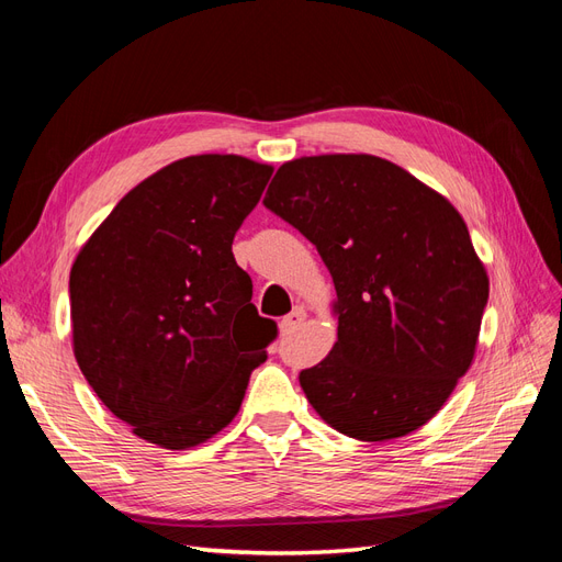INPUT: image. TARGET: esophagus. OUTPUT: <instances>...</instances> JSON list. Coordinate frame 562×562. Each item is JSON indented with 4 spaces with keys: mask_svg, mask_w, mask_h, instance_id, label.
<instances>
[{
    "mask_svg": "<svg viewBox=\"0 0 562 562\" xmlns=\"http://www.w3.org/2000/svg\"><path fill=\"white\" fill-rule=\"evenodd\" d=\"M304 318H307V312H304L302 307H295L291 314L283 316V321H281V330H283V333H293L295 328H300V326H302Z\"/></svg>",
    "mask_w": 562,
    "mask_h": 562,
    "instance_id": "1",
    "label": "esophagus"
}]
</instances>
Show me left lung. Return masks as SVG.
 Masks as SVG:
<instances>
[{
    "mask_svg": "<svg viewBox=\"0 0 562 562\" xmlns=\"http://www.w3.org/2000/svg\"><path fill=\"white\" fill-rule=\"evenodd\" d=\"M265 206L316 246L337 291V342L300 384L349 438L424 427L469 370L490 281L452 203L372 155L285 161Z\"/></svg>",
    "mask_w": 562,
    "mask_h": 562,
    "instance_id": "1",
    "label": "left lung"
}]
</instances>
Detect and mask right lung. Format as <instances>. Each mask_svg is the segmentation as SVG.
<instances>
[{
	"label": "right lung",
	"mask_w": 562,
	"mask_h": 562,
	"mask_svg": "<svg viewBox=\"0 0 562 562\" xmlns=\"http://www.w3.org/2000/svg\"><path fill=\"white\" fill-rule=\"evenodd\" d=\"M274 168L239 155L164 166L116 203L70 271L83 378L133 434L187 450L236 417L277 323L232 241Z\"/></svg>",
	"instance_id": "add662e5"
}]
</instances>
